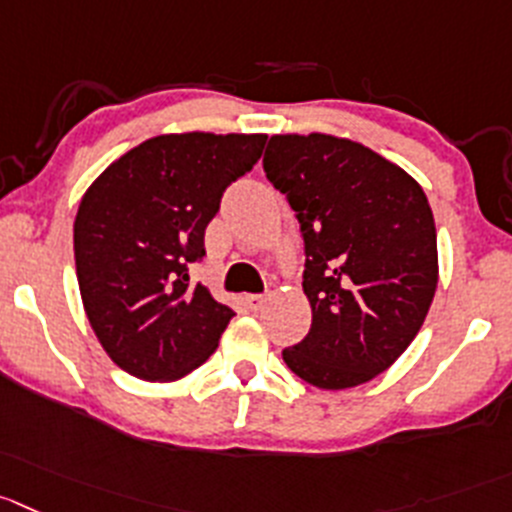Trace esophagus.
<instances>
[{
	"mask_svg": "<svg viewBox=\"0 0 512 512\" xmlns=\"http://www.w3.org/2000/svg\"><path fill=\"white\" fill-rule=\"evenodd\" d=\"M266 299H269V296H266V294H248V296H246V304L251 306L253 311H259L261 306L266 304Z\"/></svg>",
	"mask_w": 512,
	"mask_h": 512,
	"instance_id": "esophagus-1",
	"label": "esophagus"
}]
</instances>
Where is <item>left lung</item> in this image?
I'll return each instance as SVG.
<instances>
[{
    "mask_svg": "<svg viewBox=\"0 0 512 512\" xmlns=\"http://www.w3.org/2000/svg\"><path fill=\"white\" fill-rule=\"evenodd\" d=\"M266 178L304 236L311 329L284 349L319 389L369 382L412 344L437 289V231L425 191L367 145L324 133L271 135Z\"/></svg>",
    "mask_w": 512,
    "mask_h": 512,
    "instance_id": "obj_1",
    "label": "left lung"
}]
</instances>
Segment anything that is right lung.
<instances>
[{
    "label": "right lung",
    "instance_id": "1",
    "mask_svg": "<svg viewBox=\"0 0 512 512\" xmlns=\"http://www.w3.org/2000/svg\"><path fill=\"white\" fill-rule=\"evenodd\" d=\"M266 135L170 133L107 165L75 218L82 306L97 342L145 382H175L218 347L233 309L188 266L233 180L256 165Z\"/></svg>",
    "mask_w": 512,
    "mask_h": 512
}]
</instances>
